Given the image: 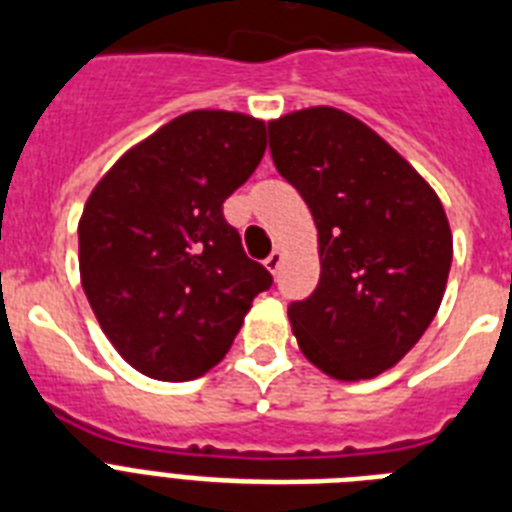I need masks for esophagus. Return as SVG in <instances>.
Listing matches in <instances>:
<instances>
[{
  "label": "esophagus",
  "instance_id": "obj_1",
  "mask_svg": "<svg viewBox=\"0 0 512 512\" xmlns=\"http://www.w3.org/2000/svg\"><path fill=\"white\" fill-rule=\"evenodd\" d=\"M264 267H267L272 275H277V272H280V267H282V251H280V248H275V251L269 253L267 261H264Z\"/></svg>",
  "mask_w": 512,
  "mask_h": 512
}]
</instances>
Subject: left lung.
Wrapping results in <instances>:
<instances>
[{"mask_svg":"<svg viewBox=\"0 0 512 512\" xmlns=\"http://www.w3.org/2000/svg\"><path fill=\"white\" fill-rule=\"evenodd\" d=\"M269 150L317 227L320 282L288 306L298 349L335 380L391 370L447 288L452 230L439 195L380 134L327 105L269 121Z\"/></svg>","mask_w":512,"mask_h":512,"instance_id":"left-lung-1","label":"left lung"}]
</instances>
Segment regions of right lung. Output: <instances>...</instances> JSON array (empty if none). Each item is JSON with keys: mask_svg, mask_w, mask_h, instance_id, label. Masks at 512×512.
<instances>
[{"mask_svg": "<svg viewBox=\"0 0 512 512\" xmlns=\"http://www.w3.org/2000/svg\"><path fill=\"white\" fill-rule=\"evenodd\" d=\"M264 150L261 118L190 110L129 147L89 192L81 285L113 349L147 378L206 375L272 285L222 214Z\"/></svg>", "mask_w": 512, "mask_h": 512, "instance_id": "right-lung-1", "label": "right lung"}]
</instances>
